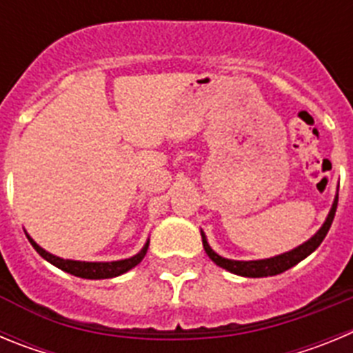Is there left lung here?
Listing matches in <instances>:
<instances>
[{"mask_svg": "<svg viewBox=\"0 0 353 353\" xmlns=\"http://www.w3.org/2000/svg\"><path fill=\"white\" fill-rule=\"evenodd\" d=\"M336 208H338V198L334 199V205L330 208V214L327 217L325 224L320 228V232L310 239L305 244L299 245L293 251L285 252V254H279V256L269 258V260H258V261H236V260H226V258L219 256L217 252L212 251V248L208 245L207 239L201 233V239H203V248L205 252L208 254L212 261L215 265H219L223 269L230 270V272L236 274V276H244V277H267V276H276V274H281L285 270L292 269L293 265H297L299 261L304 260L305 256H310L311 252L318 248V245L322 244V240L325 239L327 232L330 230V224L334 221L336 215Z\"/></svg>", "mask_w": 353, "mask_h": 353, "instance_id": "8db88e82", "label": "left lung"}]
</instances>
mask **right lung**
<instances>
[{
    "label": "right lung",
    "instance_id": "1",
    "mask_svg": "<svg viewBox=\"0 0 353 353\" xmlns=\"http://www.w3.org/2000/svg\"><path fill=\"white\" fill-rule=\"evenodd\" d=\"M30 244L35 248V251L39 252L40 256L46 258L49 263H52L58 269L65 270V272L72 274V276L84 277V279H109V277H117L120 274L127 272L132 267L139 263V261L145 258L146 251H148V242H146L145 248L141 249V252H138L136 256L129 258V260H120V261H105V263H90V261H74V260H63V258H58L54 254H49L48 251H43L40 245L35 244V240L30 239V235H26Z\"/></svg>",
    "mask_w": 353,
    "mask_h": 353
}]
</instances>
